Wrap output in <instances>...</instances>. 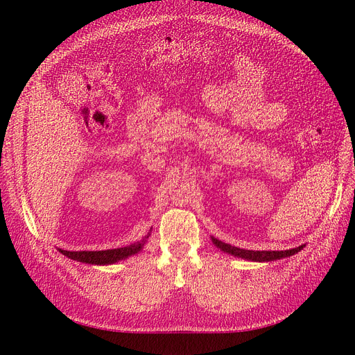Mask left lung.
<instances>
[{
	"label": "left lung",
	"mask_w": 355,
	"mask_h": 355,
	"mask_svg": "<svg viewBox=\"0 0 355 355\" xmlns=\"http://www.w3.org/2000/svg\"><path fill=\"white\" fill-rule=\"evenodd\" d=\"M211 241L214 245L219 247L222 252L241 257V259H245V261H253V262H271V261H277V259H283V257L293 256L295 253L300 252L305 247V245H299V247H296V249L280 250V252L278 250L277 252L275 250H244V249H240V247H234V245L223 243L214 237H211Z\"/></svg>",
	"instance_id": "1"
}]
</instances>
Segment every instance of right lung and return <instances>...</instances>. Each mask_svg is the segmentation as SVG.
<instances>
[{
  "label": "right lung",
  "instance_id": "1",
  "mask_svg": "<svg viewBox=\"0 0 355 355\" xmlns=\"http://www.w3.org/2000/svg\"><path fill=\"white\" fill-rule=\"evenodd\" d=\"M149 237V234L142 241H137L133 243L130 245H125V247H120V249H111V250H84V252H69V250H62L59 249V252L62 254L68 256L69 259L72 261H78L83 263H92V265H110V263H115L118 261H123L127 259L128 256L136 254L137 252L142 250V247L146 243V239Z\"/></svg>",
  "mask_w": 355,
  "mask_h": 355
}]
</instances>
